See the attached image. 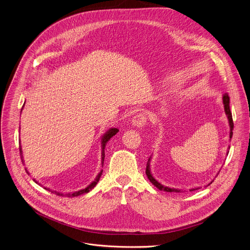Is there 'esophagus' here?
Masks as SVG:
<instances>
[{
  "instance_id": "1",
  "label": "esophagus",
  "mask_w": 250,
  "mask_h": 250,
  "mask_svg": "<svg viewBox=\"0 0 250 250\" xmlns=\"http://www.w3.org/2000/svg\"><path fill=\"white\" fill-rule=\"evenodd\" d=\"M146 122H147V118H146V115L145 113H139L137 115H135L131 121H130V124L133 125V126H136V127H141L146 125Z\"/></svg>"
}]
</instances>
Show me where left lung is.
<instances>
[{"label":"left lung","mask_w":250,"mask_h":250,"mask_svg":"<svg viewBox=\"0 0 250 250\" xmlns=\"http://www.w3.org/2000/svg\"><path fill=\"white\" fill-rule=\"evenodd\" d=\"M223 103H224V106H225V112H226V115L228 117V120H229V139H231L232 137V129H233V122H232V116H231V113H230V109H229V97L228 94H225L223 96ZM229 153V151H228ZM150 160H151V156L148 158V161H147V164H146V176L149 179V181L157 188L159 189L160 191H165V192H176V193H180L182 192V190L180 189H174V188H169L167 186H164L162 184H160L155 178L152 176L151 174V171H150ZM212 182V181H211ZM210 182V183H211ZM209 183V184H210ZM208 184V185H209ZM199 188H193L191 189L190 191H195Z\"/></svg>","instance_id":"1"}]
</instances>
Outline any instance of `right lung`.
<instances>
[{"mask_svg":"<svg viewBox=\"0 0 250 250\" xmlns=\"http://www.w3.org/2000/svg\"><path fill=\"white\" fill-rule=\"evenodd\" d=\"M23 105H24V104H23ZM22 110V109H21ZM118 131H119V129L118 128H116V127H112V128H110L108 131L106 132H104V135L102 136V138H101V142H102V165L104 164V147H105V145L108 144V141L114 136V135H116L117 133H118ZM20 152H21V155L22 154V151H21V146H20ZM21 161H23V159H22V155H21ZM25 171H26V173L28 174V171L25 169ZM102 173H103V170H101L100 171V173L96 176V178H95V180L88 186V187H86L85 189H82V190H79V191H76V192H73V193H66V194H63V193H59V192H56V191H51L50 189H48V188H44L45 190H47V191H51L52 193H54V194H56V195H58V196H66V197H77V196H80V195H82V194H85V193H88V192H90L96 185H97V183L99 182V180H100V177L102 176ZM33 181L35 182V183H38L37 181H35L34 179H33Z\"/></svg>","mask_w":250,"mask_h":250,"instance_id":"add662e5","label":"right lung"}]
</instances>
